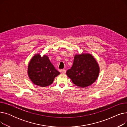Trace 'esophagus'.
Masks as SVG:
<instances>
[{
	"mask_svg": "<svg viewBox=\"0 0 127 127\" xmlns=\"http://www.w3.org/2000/svg\"><path fill=\"white\" fill-rule=\"evenodd\" d=\"M62 72L63 73V74H65V73H66V70L65 69H62Z\"/></svg>",
	"mask_w": 127,
	"mask_h": 127,
	"instance_id": "1",
	"label": "esophagus"
}]
</instances>
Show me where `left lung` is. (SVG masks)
I'll use <instances>...</instances> for the list:
<instances>
[{
    "mask_svg": "<svg viewBox=\"0 0 127 127\" xmlns=\"http://www.w3.org/2000/svg\"><path fill=\"white\" fill-rule=\"evenodd\" d=\"M99 66L95 58L89 53L76 55L74 63L66 75L73 83L80 88L92 84L98 78Z\"/></svg>",
    "mask_w": 127,
    "mask_h": 127,
    "instance_id": "left-lung-1",
    "label": "left lung"
}]
</instances>
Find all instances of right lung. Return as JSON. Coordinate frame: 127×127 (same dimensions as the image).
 I'll return each instance as SVG.
<instances>
[{"label": "right lung", "mask_w": 127, "mask_h": 127, "mask_svg": "<svg viewBox=\"0 0 127 127\" xmlns=\"http://www.w3.org/2000/svg\"><path fill=\"white\" fill-rule=\"evenodd\" d=\"M60 74L46 55L41 57L39 54L35 55L28 66V74L31 81L41 87L51 84L55 78Z\"/></svg>", "instance_id": "obj_1"}]
</instances>
